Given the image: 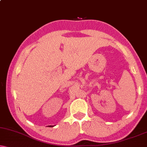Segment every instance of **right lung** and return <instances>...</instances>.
Here are the masks:
<instances>
[{
  "label": "right lung",
  "mask_w": 147,
  "mask_h": 147,
  "mask_svg": "<svg viewBox=\"0 0 147 147\" xmlns=\"http://www.w3.org/2000/svg\"><path fill=\"white\" fill-rule=\"evenodd\" d=\"M50 126V127H53L54 126Z\"/></svg>",
  "instance_id": "1"
}]
</instances>
